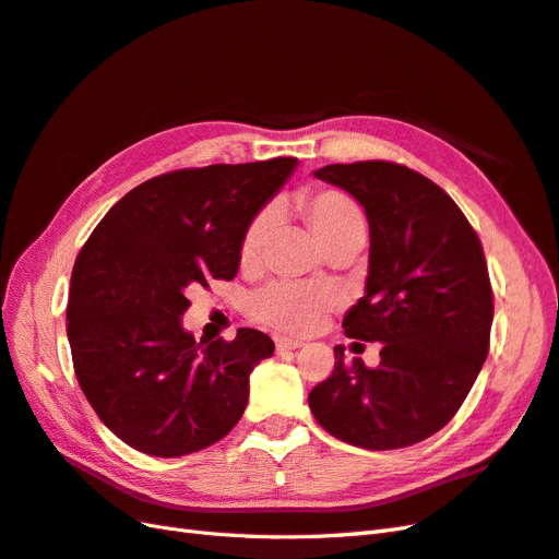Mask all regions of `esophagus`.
Instances as JSON below:
<instances>
[{
	"mask_svg": "<svg viewBox=\"0 0 559 559\" xmlns=\"http://www.w3.org/2000/svg\"><path fill=\"white\" fill-rule=\"evenodd\" d=\"M276 348L278 350H293V348H299L301 342L299 340H290V337H276Z\"/></svg>",
	"mask_w": 559,
	"mask_h": 559,
	"instance_id": "obj_1",
	"label": "esophagus"
}]
</instances>
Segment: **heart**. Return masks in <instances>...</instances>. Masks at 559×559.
Listing matches in <instances>:
<instances>
[{"mask_svg": "<svg viewBox=\"0 0 559 559\" xmlns=\"http://www.w3.org/2000/svg\"><path fill=\"white\" fill-rule=\"evenodd\" d=\"M299 215L307 222L316 243L328 254L342 248H360L368 238V219L360 205L344 191L318 189L301 194ZM271 231V213L262 211L250 219L241 243H238V264L243 271L262 266L264 248ZM337 307V297L330 290L305 288L274 281L264 285L248 299V313L258 323L293 334H307L323 323V318Z\"/></svg>", "mask_w": 559, "mask_h": 559, "instance_id": "heart-1", "label": "heart"}]
</instances>
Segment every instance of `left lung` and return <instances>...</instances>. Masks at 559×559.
<instances>
[{
    "label": "left lung",
    "mask_w": 559,
    "mask_h": 559,
    "mask_svg": "<svg viewBox=\"0 0 559 559\" xmlns=\"http://www.w3.org/2000/svg\"><path fill=\"white\" fill-rule=\"evenodd\" d=\"M313 175L368 215L365 295L342 325L350 340L381 342V360L346 365L334 346V370L309 407L356 448H409L454 417L487 358L493 301L480 238L450 194L407 166L330 164Z\"/></svg>",
    "instance_id": "left-lung-1"
}]
</instances>
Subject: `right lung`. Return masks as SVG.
Listing matches in <instances>:
<instances>
[{
	"label": "right lung",
	"mask_w": 559,
	"mask_h": 559,
	"mask_svg": "<svg viewBox=\"0 0 559 559\" xmlns=\"http://www.w3.org/2000/svg\"><path fill=\"white\" fill-rule=\"evenodd\" d=\"M297 158L215 164L138 185L76 254L68 301L74 374L100 421L133 450L185 456L241 419L248 377L274 354L264 332L199 344L182 328L187 293L231 281L250 219Z\"/></svg>",
	"instance_id": "obj_1"
}]
</instances>
